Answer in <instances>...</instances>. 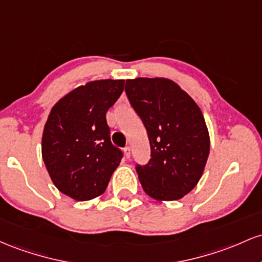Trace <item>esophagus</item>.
Segmentation results:
<instances>
[{"label":"esophagus","mask_w":262,"mask_h":262,"mask_svg":"<svg viewBox=\"0 0 262 262\" xmlns=\"http://www.w3.org/2000/svg\"><path fill=\"white\" fill-rule=\"evenodd\" d=\"M123 154H125L126 158H130L131 157V148H130V146H126L125 148H123Z\"/></svg>","instance_id":"esophagus-1"}]
</instances>
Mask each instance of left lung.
<instances>
[{"label": "left lung", "mask_w": 262, "mask_h": 262, "mask_svg": "<svg viewBox=\"0 0 262 262\" xmlns=\"http://www.w3.org/2000/svg\"><path fill=\"white\" fill-rule=\"evenodd\" d=\"M125 92L151 147L148 162L136 164L141 186L157 201L183 198L199 182L209 156V134L201 108L168 79L126 80Z\"/></svg>", "instance_id": "left-lung-1"}]
</instances>
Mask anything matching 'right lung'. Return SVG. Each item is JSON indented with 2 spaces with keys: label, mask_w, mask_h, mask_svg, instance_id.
Instances as JSON below:
<instances>
[{
  "label": "right lung",
  "mask_w": 262,
  "mask_h": 262,
  "mask_svg": "<svg viewBox=\"0 0 262 262\" xmlns=\"http://www.w3.org/2000/svg\"><path fill=\"white\" fill-rule=\"evenodd\" d=\"M123 86V80L90 81L60 99L49 114L42 139L44 164L54 186L75 201L101 195L121 162L106 113Z\"/></svg>",
  "instance_id": "right-lung-1"
}]
</instances>
